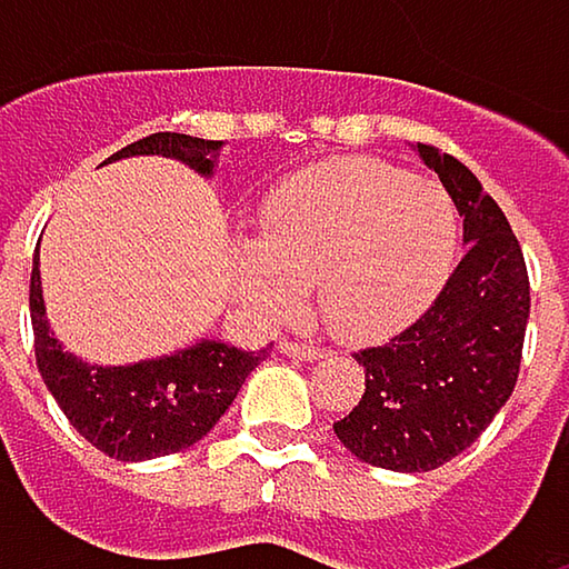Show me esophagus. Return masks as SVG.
Listing matches in <instances>:
<instances>
[{"mask_svg": "<svg viewBox=\"0 0 569 569\" xmlns=\"http://www.w3.org/2000/svg\"><path fill=\"white\" fill-rule=\"evenodd\" d=\"M280 349H283L286 356H296V359H306V362H312V359H319V356H322V349H319V346H312V342H296V339H283V342H280Z\"/></svg>", "mask_w": 569, "mask_h": 569, "instance_id": "esophagus-1", "label": "esophagus"}]
</instances>
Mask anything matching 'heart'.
<instances>
[{"label": "heart", "instance_id": "b5f03b06", "mask_svg": "<svg viewBox=\"0 0 569 569\" xmlns=\"http://www.w3.org/2000/svg\"><path fill=\"white\" fill-rule=\"evenodd\" d=\"M458 253V207L415 173L342 161L289 180L263 213V250L240 247V292L270 319L316 286L342 336H379L418 316Z\"/></svg>", "mask_w": 569, "mask_h": 569}]
</instances>
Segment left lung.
Listing matches in <instances>:
<instances>
[{"label": "left lung", "instance_id": "8db88e82", "mask_svg": "<svg viewBox=\"0 0 569 569\" xmlns=\"http://www.w3.org/2000/svg\"><path fill=\"white\" fill-rule=\"evenodd\" d=\"M465 217L468 253L431 306L392 339L359 349L366 392L332 425L366 465L435 471L471 448L517 386L530 280L505 210L458 158L418 144Z\"/></svg>", "mask_w": 569, "mask_h": 569}]
</instances>
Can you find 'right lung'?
<instances>
[{"mask_svg":"<svg viewBox=\"0 0 569 569\" xmlns=\"http://www.w3.org/2000/svg\"><path fill=\"white\" fill-rule=\"evenodd\" d=\"M217 148L220 141L158 131L121 148L108 161L128 154H161L190 164L193 171L213 173ZM29 312L36 362L49 392L78 435L118 461H148L197 445L233 405L247 376L267 359V349L240 352L227 342L203 339L190 349L138 366H88L64 352L49 329L39 257L32 260Z\"/></svg>","mask_w":569,"mask_h":569,"instance_id":"1","label":"right lung"}]
</instances>
